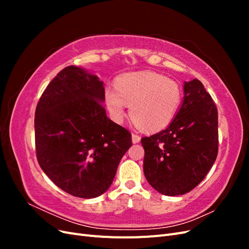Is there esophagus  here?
Masks as SVG:
<instances>
[{"mask_svg":"<svg viewBox=\"0 0 249 249\" xmlns=\"http://www.w3.org/2000/svg\"><path fill=\"white\" fill-rule=\"evenodd\" d=\"M140 139H141V137L139 136V135L132 134V142L134 143V144H136V143L140 142Z\"/></svg>","mask_w":249,"mask_h":249,"instance_id":"34e87169","label":"esophagus"}]
</instances>
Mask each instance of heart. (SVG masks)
Instances as JSON below:
<instances>
[{
	"label": "heart",
	"instance_id": "heart-1",
	"mask_svg": "<svg viewBox=\"0 0 249 249\" xmlns=\"http://www.w3.org/2000/svg\"><path fill=\"white\" fill-rule=\"evenodd\" d=\"M182 97L178 83L154 71L123 74L116 80L115 89L105 91V102L113 118L120 122L126 105L134 123L146 132L165 129L175 118Z\"/></svg>",
	"mask_w": 249,
	"mask_h": 249
}]
</instances>
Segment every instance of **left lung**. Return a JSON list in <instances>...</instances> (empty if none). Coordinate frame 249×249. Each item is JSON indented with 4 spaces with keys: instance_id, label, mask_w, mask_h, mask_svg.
Here are the masks:
<instances>
[{
    "instance_id": "left-lung-1",
    "label": "left lung",
    "mask_w": 249,
    "mask_h": 249,
    "mask_svg": "<svg viewBox=\"0 0 249 249\" xmlns=\"http://www.w3.org/2000/svg\"><path fill=\"white\" fill-rule=\"evenodd\" d=\"M143 171L159 193L191 191L212 168L218 154V112L202 83H184V100L166 129L141 139Z\"/></svg>"
}]
</instances>
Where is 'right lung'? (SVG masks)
<instances>
[{
    "label": "right lung",
    "mask_w": 249,
    "mask_h": 249,
    "mask_svg": "<svg viewBox=\"0 0 249 249\" xmlns=\"http://www.w3.org/2000/svg\"><path fill=\"white\" fill-rule=\"evenodd\" d=\"M104 82L67 66L44 90L35 111L36 157L60 189L94 198L106 192L132 146L131 133L107 117Z\"/></svg>",
    "instance_id": "add662e5"
}]
</instances>
